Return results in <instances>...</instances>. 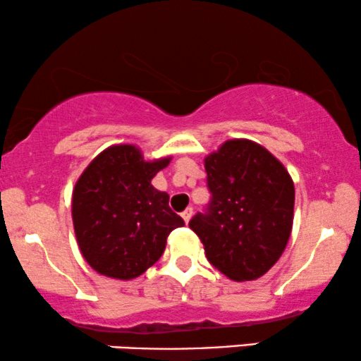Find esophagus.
<instances>
[{
	"label": "esophagus",
	"instance_id": "1",
	"mask_svg": "<svg viewBox=\"0 0 361 361\" xmlns=\"http://www.w3.org/2000/svg\"><path fill=\"white\" fill-rule=\"evenodd\" d=\"M192 214H194V210H192V207L185 209L184 212L180 214V215H182V219H184V222H185V224H189V221L192 219Z\"/></svg>",
	"mask_w": 361,
	"mask_h": 361
}]
</instances>
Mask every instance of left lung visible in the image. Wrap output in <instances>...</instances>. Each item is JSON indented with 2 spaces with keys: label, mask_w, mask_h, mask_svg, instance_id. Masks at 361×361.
Segmentation results:
<instances>
[{
  "label": "left lung",
  "mask_w": 361,
  "mask_h": 361,
  "mask_svg": "<svg viewBox=\"0 0 361 361\" xmlns=\"http://www.w3.org/2000/svg\"><path fill=\"white\" fill-rule=\"evenodd\" d=\"M212 199L189 227L207 260L237 282L277 264L293 224L295 187L283 164L260 144L232 139L204 159Z\"/></svg>",
  "instance_id": "left-lung-1"
}]
</instances>
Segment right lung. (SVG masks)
Returning <instances> with one entry per match:
<instances>
[{
  "label": "right lung",
  "mask_w": 361,
  "mask_h": 361,
  "mask_svg": "<svg viewBox=\"0 0 361 361\" xmlns=\"http://www.w3.org/2000/svg\"><path fill=\"white\" fill-rule=\"evenodd\" d=\"M171 157L146 161L139 147L118 144L84 169L73 190L79 250L97 274L130 280L161 259L169 233L184 226L169 195L151 180Z\"/></svg>",
  "instance_id": "right-lung-1"
}]
</instances>
